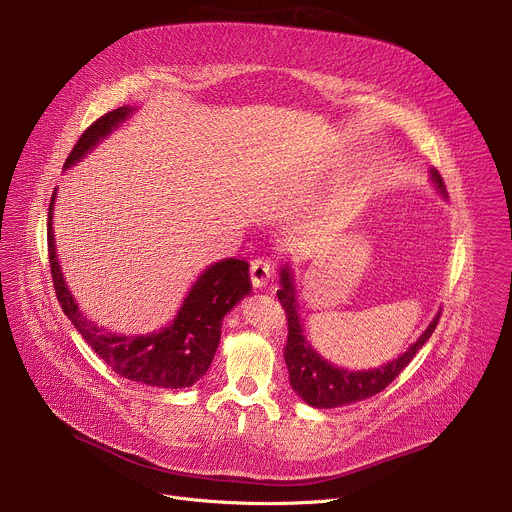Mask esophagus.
<instances>
[{"label": "esophagus", "mask_w": 512, "mask_h": 512, "mask_svg": "<svg viewBox=\"0 0 512 512\" xmlns=\"http://www.w3.org/2000/svg\"><path fill=\"white\" fill-rule=\"evenodd\" d=\"M274 276V265L272 261H267L263 257L253 259L251 261V282L255 288H263L270 282V278Z\"/></svg>", "instance_id": "esophagus-1"}]
</instances>
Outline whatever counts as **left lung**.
Instances as JSON below:
<instances>
[{"instance_id": "8db88e82", "label": "left lung", "mask_w": 512, "mask_h": 512, "mask_svg": "<svg viewBox=\"0 0 512 512\" xmlns=\"http://www.w3.org/2000/svg\"><path fill=\"white\" fill-rule=\"evenodd\" d=\"M432 178L438 184L440 193L446 195V188L438 170H432ZM282 288L278 290V301L284 307L286 321H288V340L284 346V361L288 367V380L292 390L297 392L307 405L315 409H336L342 405H351V402L371 398L382 392L388 384H392L398 373L405 369L413 357L419 353V348L434 334L440 313L434 317L432 324L419 336V340L409 348L405 355L398 359L367 371H346L330 365L321 359L311 344L305 340L301 319L297 313V299H294V282L288 265L280 274Z\"/></svg>"}]
</instances>
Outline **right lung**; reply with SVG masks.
<instances>
[{
  "label": "right lung",
  "instance_id": "obj_1",
  "mask_svg": "<svg viewBox=\"0 0 512 512\" xmlns=\"http://www.w3.org/2000/svg\"><path fill=\"white\" fill-rule=\"evenodd\" d=\"M132 112L134 107L122 105L118 110L97 118L80 134L64 168H70L78 159H83L85 153L118 128ZM53 199H56V193L51 195L47 218L51 278L62 311L70 317L78 334L107 365L130 382L172 390L188 388L199 382L207 373L215 351H218L224 315L251 292L249 263L240 259H222L209 265L193 284L191 292L186 294L178 315L168 328L147 336H118L99 328L95 321L80 313L64 282L51 230Z\"/></svg>",
  "mask_w": 512,
  "mask_h": 512
}]
</instances>
